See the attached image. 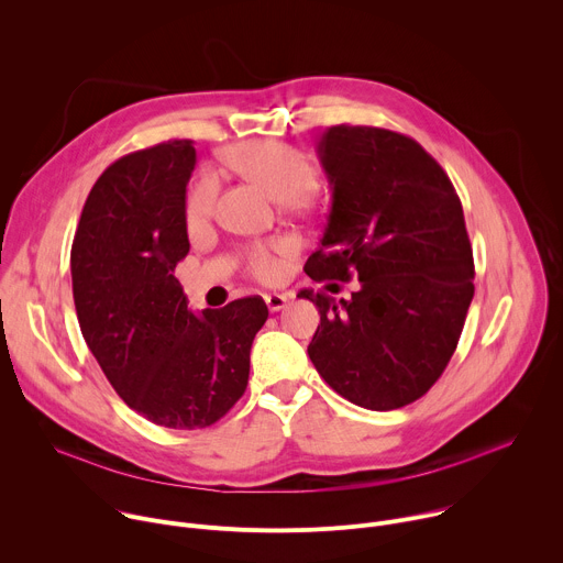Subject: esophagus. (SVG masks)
<instances>
[{
	"label": "esophagus",
	"mask_w": 563,
	"mask_h": 563,
	"mask_svg": "<svg viewBox=\"0 0 563 563\" xmlns=\"http://www.w3.org/2000/svg\"><path fill=\"white\" fill-rule=\"evenodd\" d=\"M289 298H291L289 294H267V296H265V302H267L269 311H280V309L287 305Z\"/></svg>",
	"instance_id": "34e87169"
}]
</instances>
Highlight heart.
Here are the masks:
<instances>
[{
  "label": "heart",
  "instance_id": "b5f03b06",
  "mask_svg": "<svg viewBox=\"0 0 563 563\" xmlns=\"http://www.w3.org/2000/svg\"><path fill=\"white\" fill-rule=\"evenodd\" d=\"M222 163L235 174L261 185L276 202L298 209L309 202L316 189V172L307 155L283 142L252 140L229 146ZM218 180L213 174H202L187 191L185 216L191 227L207 222L216 209ZM294 252L289 238H276L272 243H256L247 250V269L261 280H276L283 272V258Z\"/></svg>",
  "mask_w": 563,
  "mask_h": 563
}]
</instances>
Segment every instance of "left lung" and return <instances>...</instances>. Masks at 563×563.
Wrapping results in <instances>:
<instances>
[{"instance_id": "left-lung-1", "label": "left lung", "mask_w": 563, "mask_h": 563, "mask_svg": "<svg viewBox=\"0 0 563 563\" xmlns=\"http://www.w3.org/2000/svg\"><path fill=\"white\" fill-rule=\"evenodd\" d=\"M332 209L305 272L325 289L358 278L350 298L302 289L320 313L307 354L350 404L396 410L421 398L450 363L474 296L461 200L412 137L330 126L316 146ZM336 294V291H334Z\"/></svg>"}]
</instances>
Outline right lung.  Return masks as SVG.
<instances>
[{
    "label": "right lung",
    "mask_w": 563,
    "mask_h": 563,
    "mask_svg": "<svg viewBox=\"0 0 563 563\" xmlns=\"http://www.w3.org/2000/svg\"><path fill=\"white\" fill-rule=\"evenodd\" d=\"M191 140L129 153L93 185L70 247L79 330L124 404L155 426L198 430L245 394L261 296L194 313L174 276L189 254Z\"/></svg>",
    "instance_id": "obj_1"
}]
</instances>
